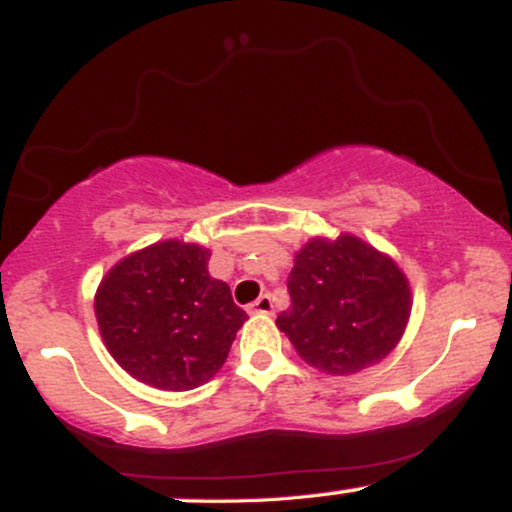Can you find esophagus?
I'll return each mask as SVG.
<instances>
[{"label":"esophagus","instance_id":"obj_1","mask_svg":"<svg viewBox=\"0 0 512 512\" xmlns=\"http://www.w3.org/2000/svg\"><path fill=\"white\" fill-rule=\"evenodd\" d=\"M250 313H255V315H272L274 313L272 296H269V293H262V296L250 305Z\"/></svg>","mask_w":512,"mask_h":512}]
</instances>
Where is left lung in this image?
<instances>
[{
    "mask_svg": "<svg viewBox=\"0 0 512 512\" xmlns=\"http://www.w3.org/2000/svg\"><path fill=\"white\" fill-rule=\"evenodd\" d=\"M291 308L276 317L308 366L354 375L399 344L411 313V289L399 264L351 233L315 236L296 252Z\"/></svg>",
    "mask_w": 512,
    "mask_h": 512,
    "instance_id": "obj_1",
    "label": "left lung"
}]
</instances>
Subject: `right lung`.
<instances>
[{"instance_id": "1", "label": "right lung", "mask_w": 512, "mask_h": 512, "mask_svg": "<svg viewBox=\"0 0 512 512\" xmlns=\"http://www.w3.org/2000/svg\"><path fill=\"white\" fill-rule=\"evenodd\" d=\"M209 248L161 240L122 257L101 279L93 310L105 349L139 383L185 392L209 383L248 320Z\"/></svg>"}]
</instances>
